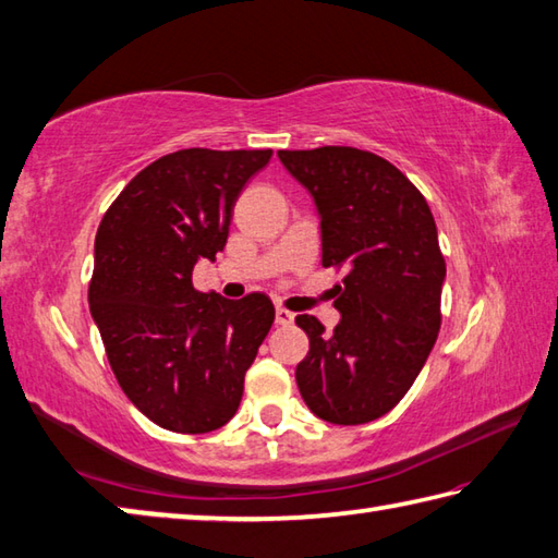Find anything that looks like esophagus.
I'll list each match as a JSON object with an SVG mask.
<instances>
[{"label":"esophagus","mask_w":558,"mask_h":558,"mask_svg":"<svg viewBox=\"0 0 558 558\" xmlns=\"http://www.w3.org/2000/svg\"><path fill=\"white\" fill-rule=\"evenodd\" d=\"M292 322H294V314H292V312L282 310V307H278V310H276V324H280V326H288V324H292Z\"/></svg>","instance_id":"1"}]
</instances>
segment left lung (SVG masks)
Segmentation results:
<instances>
[{
  "instance_id": "8db88e82",
  "label": "left lung",
  "mask_w": 558,
  "mask_h": 558,
  "mask_svg": "<svg viewBox=\"0 0 558 558\" xmlns=\"http://www.w3.org/2000/svg\"><path fill=\"white\" fill-rule=\"evenodd\" d=\"M322 220V266L343 268L333 288V333L310 314L298 326L310 353L298 387L314 416L360 425L385 416L416 381L440 331L445 258L421 191L373 151L280 149Z\"/></svg>"
}]
</instances>
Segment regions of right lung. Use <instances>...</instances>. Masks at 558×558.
Returning <instances> with one entry per match:
<instances>
[{
	"label": "right lung",
	"instance_id": "right-lung-1",
	"mask_svg": "<svg viewBox=\"0 0 558 558\" xmlns=\"http://www.w3.org/2000/svg\"><path fill=\"white\" fill-rule=\"evenodd\" d=\"M272 149H179L120 191L96 232L89 307L120 389L173 433L234 416L276 310L264 292L225 300L193 266L227 244L232 207Z\"/></svg>",
	"mask_w": 558,
	"mask_h": 558
}]
</instances>
